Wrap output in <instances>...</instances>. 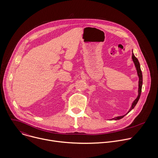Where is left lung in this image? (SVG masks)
Segmentation results:
<instances>
[{
    "mask_svg": "<svg viewBox=\"0 0 158 158\" xmlns=\"http://www.w3.org/2000/svg\"><path fill=\"white\" fill-rule=\"evenodd\" d=\"M132 60L134 63V65H135V67H136V70H137V73H138V75L139 76V88H138V96L137 97V98L135 99L134 101V102H132V104L131 106V107L130 108L129 110L128 111V112L127 114H126L124 116H118V117H116V118H112V119H114V120H119V119H122L123 118H124V116H125L126 114H127L132 109H134V107L136 106V104L138 103L139 98H140V96H141V90H142V85H143V74H142V72H141V67H140V64L139 62V60L138 59L135 57V56L133 54V52H132ZM112 120V119H111Z\"/></svg>",
    "mask_w": 158,
    "mask_h": 158,
    "instance_id": "left-lung-1",
    "label": "left lung"
}]
</instances>
